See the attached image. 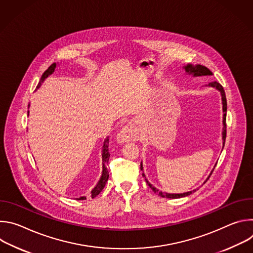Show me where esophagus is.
I'll return each instance as SVG.
<instances>
[{
	"instance_id": "obj_1",
	"label": "esophagus",
	"mask_w": 253,
	"mask_h": 253,
	"mask_svg": "<svg viewBox=\"0 0 253 253\" xmlns=\"http://www.w3.org/2000/svg\"><path fill=\"white\" fill-rule=\"evenodd\" d=\"M133 140H135V135L132 131V128L129 125L123 127L117 135V141L119 143H125Z\"/></svg>"
}]
</instances>
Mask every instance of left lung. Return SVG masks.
I'll return each mask as SVG.
<instances>
[{
	"instance_id": "8db88e82",
	"label": "left lung",
	"mask_w": 253,
	"mask_h": 253,
	"mask_svg": "<svg viewBox=\"0 0 253 253\" xmlns=\"http://www.w3.org/2000/svg\"><path fill=\"white\" fill-rule=\"evenodd\" d=\"M184 69H185V71L187 72L188 74H192L194 77H196V76H206V75H212V72L208 69V68H206L205 66H202V65H196V66H192V65H187V66H185L184 67ZM208 86H210V87H213V88H215V89H217L219 92H220V94H221V98H222V105H223V107H222V109H223V132H222V140H223V147H224V143H225V138H226V111H227V102H226V96H225V92H224V89H223V87L218 83V82H211V83H209L208 84ZM141 170H143V166H142V163H141ZM214 170V169H213ZM213 170L211 171V173H210V175L212 174V172H213ZM144 177H145V174H142ZM210 175H209V177H210ZM208 177V178H209ZM208 178H207V180H208ZM145 180H146V182H147V184L149 185V187L154 191V193H156L157 195H159V196H161V197H165V198H180V197H185V196H188V195H190V194H192L193 192H195L197 189H194V190H192V191H189V192H185V193H180V194H170V193H165V192H162V191H160V190H158L157 188H155L154 186H152L149 182H148V180L146 179V177H145Z\"/></svg>"
}]
</instances>
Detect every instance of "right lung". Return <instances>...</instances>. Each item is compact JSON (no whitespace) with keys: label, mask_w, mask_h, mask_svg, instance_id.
Returning a JSON list of instances; mask_svg holds the SVG:
<instances>
[{"label":"right lung","mask_w":253,"mask_h":253,"mask_svg":"<svg viewBox=\"0 0 253 253\" xmlns=\"http://www.w3.org/2000/svg\"><path fill=\"white\" fill-rule=\"evenodd\" d=\"M55 68H56V63H53V64L44 72V74L42 75V77H41V79H40V82H39L37 88H40V86H41L42 83L45 81V79H46L47 77H49V76L53 73V72L55 71ZM29 106H30V105H29ZM28 115H29V111H28ZM108 147H109V139L106 138L105 141H104V145H103V147H102V162H103L102 175H101V178H100V180L98 181L97 185L92 189V191H91V193H90V195H91L92 198L96 197V196L103 190V188H104L105 185H106V182L108 181V177H109V172H108L107 167L105 166V165L108 163V161H109V157H110L109 148H108ZM77 199H79V200H84V199H86V196H82V197L77 198Z\"/></svg>","instance_id":"1"}]
</instances>
